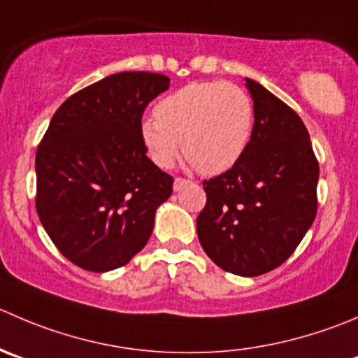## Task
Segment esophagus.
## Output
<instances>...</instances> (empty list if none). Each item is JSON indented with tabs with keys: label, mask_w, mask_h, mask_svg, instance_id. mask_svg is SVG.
I'll use <instances>...</instances> for the list:
<instances>
[{
	"label": "esophagus",
	"mask_w": 358,
	"mask_h": 358,
	"mask_svg": "<svg viewBox=\"0 0 358 358\" xmlns=\"http://www.w3.org/2000/svg\"><path fill=\"white\" fill-rule=\"evenodd\" d=\"M189 180H185V178H175V182H173V190H175V192H178V190H182L183 187L185 185H189Z\"/></svg>",
	"instance_id": "esophagus-1"
}]
</instances>
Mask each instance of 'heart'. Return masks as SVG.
I'll return each instance as SVG.
<instances>
[{
    "instance_id": "1",
    "label": "heart",
    "mask_w": 358,
    "mask_h": 358,
    "mask_svg": "<svg viewBox=\"0 0 358 358\" xmlns=\"http://www.w3.org/2000/svg\"><path fill=\"white\" fill-rule=\"evenodd\" d=\"M253 101L229 82H194L166 96L155 119L141 122V140L159 168L183 154L204 175H220L245 155L253 134Z\"/></svg>"
}]
</instances>
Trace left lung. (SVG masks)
I'll use <instances>...</instances> for the list:
<instances>
[{
    "instance_id": "left-lung-1",
    "label": "left lung",
    "mask_w": 358,
    "mask_h": 358,
    "mask_svg": "<svg viewBox=\"0 0 358 358\" xmlns=\"http://www.w3.org/2000/svg\"><path fill=\"white\" fill-rule=\"evenodd\" d=\"M253 134L241 161L203 182L197 236L224 271L259 276L282 266L317 217L318 162L306 126L252 78Z\"/></svg>"
}]
</instances>
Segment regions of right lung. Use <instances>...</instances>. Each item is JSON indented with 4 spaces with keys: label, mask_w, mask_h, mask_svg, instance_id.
I'll list each match as a JSON object with an SVG mask.
<instances>
[{
    "label": "right lung",
    "mask_w": 358,
    "mask_h": 358,
    "mask_svg": "<svg viewBox=\"0 0 358 358\" xmlns=\"http://www.w3.org/2000/svg\"><path fill=\"white\" fill-rule=\"evenodd\" d=\"M166 75L113 73L66 99L36 152V211L59 252L82 269L126 266L154 231L173 178L147 157L141 117Z\"/></svg>",
    "instance_id": "add662e5"
}]
</instances>
